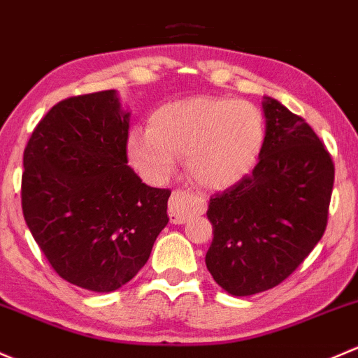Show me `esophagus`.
<instances>
[{
	"label": "esophagus",
	"instance_id": "1",
	"mask_svg": "<svg viewBox=\"0 0 358 358\" xmlns=\"http://www.w3.org/2000/svg\"><path fill=\"white\" fill-rule=\"evenodd\" d=\"M200 210V200L187 191H174L169 200V217L172 224H186Z\"/></svg>",
	"mask_w": 358,
	"mask_h": 358
}]
</instances>
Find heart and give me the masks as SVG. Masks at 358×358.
Instances as JSON below:
<instances>
[{"instance_id":"b5f03b06","label":"heart","mask_w":358,"mask_h":358,"mask_svg":"<svg viewBox=\"0 0 358 358\" xmlns=\"http://www.w3.org/2000/svg\"><path fill=\"white\" fill-rule=\"evenodd\" d=\"M264 141V117L252 103L194 96L158 106L150 115L148 131L129 132L127 155L150 182L167 180L178 157H184L198 184L227 189L253 171Z\"/></svg>"}]
</instances>
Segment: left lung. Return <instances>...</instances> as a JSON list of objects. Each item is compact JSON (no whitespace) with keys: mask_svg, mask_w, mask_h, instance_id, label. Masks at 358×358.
Segmentation results:
<instances>
[{"mask_svg":"<svg viewBox=\"0 0 358 358\" xmlns=\"http://www.w3.org/2000/svg\"><path fill=\"white\" fill-rule=\"evenodd\" d=\"M265 141L253 172L210 198L205 264L233 296L267 291L305 260L327 224L334 165L314 129L264 96Z\"/></svg>","mask_w":358,"mask_h":358,"instance_id":"obj_1","label":"left lung"}]
</instances>
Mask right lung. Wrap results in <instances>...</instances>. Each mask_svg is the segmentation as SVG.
Wrapping results in <instances>:
<instances>
[{"label": "right lung", "mask_w": 358, "mask_h": 358, "mask_svg": "<svg viewBox=\"0 0 358 358\" xmlns=\"http://www.w3.org/2000/svg\"><path fill=\"white\" fill-rule=\"evenodd\" d=\"M129 117L115 90L64 99L24 152L27 227L60 278L96 293L131 281L169 222L171 191L127 165Z\"/></svg>", "instance_id": "obj_1"}]
</instances>
